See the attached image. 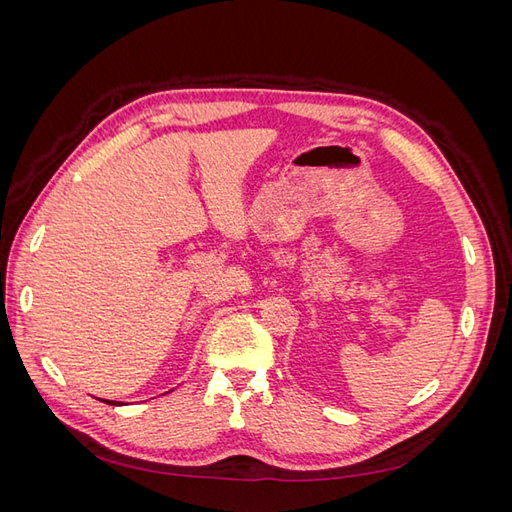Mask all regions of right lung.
<instances>
[{
    "mask_svg": "<svg viewBox=\"0 0 512 512\" xmlns=\"http://www.w3.org/2000/svg\"><path fill=\"white\" fill-rule=\"evenodd\" d=\"M106 404H111V406H121V401H108V399H106Z\"/></svg>",
    "mask_w": 512,
    "mask_h": 512,
    "instance_id": "1",
    "label": "right lung"
}]
</instances>
